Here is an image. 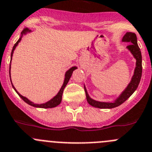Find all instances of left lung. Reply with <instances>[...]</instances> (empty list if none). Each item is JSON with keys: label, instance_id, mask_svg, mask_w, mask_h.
I'll use <instances>...</instances> for the list:
<instances>
[{"label": "left lung", "instance_id": "left-lung-1", "mask_svg": "<svg viewBox=\"0 0 152 152\" xmlns=\"http://www.w3.org/2000/svg\"><path fill=\"white\" fill-rule=\"evenodd\" d=\"M122 42H130L129 46H127V49L130 52V53L133 55L134 58L136 59V67L134 69V73L132 76L131 81L127 86L124 91L119 95V97L115 100L114 102H100L97 100H93L91 98L90 96L88 94L87 89L85 87V91L86 94V99L87 101L91 106H94L96 108L100 109H112L117 107L122 104L124 102H125L130 96L134 94V92L137 90L140 84V79L142 77V55L140 49L139 48L138 44H137V38L136 34L132 33V32H127L124 34L122 38Z\"/></svg>", "mask_w": 152, "mask_h": 152}]
</instances>
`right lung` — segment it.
<instances>
[{
	"label": "right lung",
	"mask_w": 152,
	"mask_h": 152,
	"mask_svg": "<svg viewBox=\"0 0 152 152\" xmlns=\"http://www.w3.org/2000/svg\"><path fill=\"white\" fill-rule=\"evenodd\" d=\"M31 30H29L28 28H25V29H24L23 31H22V32L21 33V37H19V39H18V41H17L15 43V45H14V46L12 47V52H11V58H10V63H11V61H12V55H13V52L14 50H15V49L16 48V46H18V42H20L21 39H22V37L23 35L26 34L27 33H29V32H31ZM10 66L11 65L10 64ZM77 69V67L76 66H72L71 68H69V69H68L67 71L66 72V73H65V77H64V83H63V86H61V88L60 91H58V93L55 96V97H53L52 99H51L50 100H49V101H47L46 103H40V104H38V103H33V102H31V100H28L27 97H24V96L21 95L20 94L18 93V91H17L16 89L15 88V87L13 86V85H12V81H11V77H10V81H11V83H12V88H13L14 90L15 91V92H16L17 94H18V96L21 97V98L22 99V100H24V101L25 102V103H27L28 104L31 105V106H34V107H37V108H43V109H48V108H53V107H55V106H58L59 104L61 103V100H62V94H63V91H64V88L66 87V84L68 83V82H69V79H70V77H71L72 76V73H73V72L74 71L75 69Z\"/></svg>",
	"instance_id": "add662e5"
}]
</instances>
